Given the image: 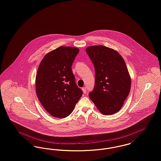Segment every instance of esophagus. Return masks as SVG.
Instances as JSON below:
<instances>
[{"instance_id": "1", "label": "esophagus", "mask_w": 161, "mask_h": 161, "mask_svg": "<svg viewBox=\"0 0 161 161\" xmlns=\"http://www.w3.org/2000/svg\"><path fill=\"white\" fill-rule=\"evenodd\" d=\"M82 91H83V93H84V94H86V92H87L86 87H83L82 88Z\"/></svg>"}]
</instances>
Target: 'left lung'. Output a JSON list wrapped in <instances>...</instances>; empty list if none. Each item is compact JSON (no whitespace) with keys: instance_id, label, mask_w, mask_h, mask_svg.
<instances>
[{"instance_id":"8db88e82","label":"left lung","mask_w":161,"mask_h":161,"mask_svg":"<svg viewBox=\"0 0 161 161\" xmlns=\"http://www.w3.org/2000/svg\"><path fill=\"white\" fill-rule=\"evenodd\" d=\"M95 68V86L91 100L106 115L117 113L131 89V78L125 62L115 50L103 46L86 48Z\"/></svg>"}]
</instances>
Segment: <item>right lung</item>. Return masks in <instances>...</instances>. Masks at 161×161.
<instances>
[{
    "label": "right lung",
    "instance_id": "obj_1",
    "mask_svg": "<svg viewBox=\"0 0 161 161\" xmlns=\"http://www.w3.org/2000/svg\"><path fill=\"white\" fill-rule=\"evenodd\" d=\"M78 52L77 48L61 46L46 55L38 67V98L48 113L56 118L69 115L83 95L72 70Z\"/></svg>",
    "mask_w": 161,
    "mask_h": 161
}]
</instances>
